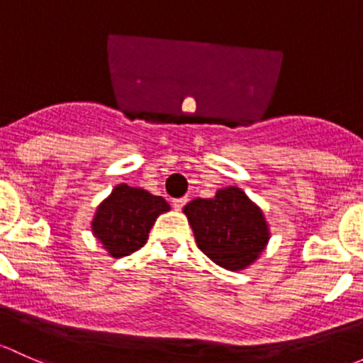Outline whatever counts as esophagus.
<instances>
[{"mask_svg":"<svg viewBox=\"0 0 363 363\" xmlns=\"http://www.w3.org/2000/svg\"><path fill=\"white\" fill-rule=\"evenodd\" d=\"M186 201H189V199H186V197H180V199H174L173 201V208L180 211V209L186 204Z\"/></svg>","mask_w":363,"mask_h":363,"instance_id":"esophagus-1","label":"esophagus"}]
</instances>
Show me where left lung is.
Instances as JSON below:
<instances>
[{
  "mask_svg": "<svg viewBox=\"0 0 363 363\" xmlns=\"http://www.w3.org/2000/svg\"><path fill=\"white\" fill-rule=\"evenodd\" d=\"M183 213L201 252L229 271L252 265L269 241L262 209L238 186L216 190L211 199L197 197L183 208Z\"/></svg>",
  "mask_w": 363,
  "mask_h": 363,
  "instance_id": "obj_1",
  "label": "left lung"
}]
</instances>
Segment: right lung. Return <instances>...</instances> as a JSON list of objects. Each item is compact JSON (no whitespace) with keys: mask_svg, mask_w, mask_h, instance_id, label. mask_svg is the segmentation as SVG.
Returning a JSON list of instances; mask_svg holds the SVG:
<instances>
[{"mask_svg":"<svg viewBox=\"0 0 363 363\" xmlns=\"http://www.w3.org/2000/svg\"><path fill=\"white\" fill-rule=\"evenodd\" d=\"M166 211L169 204L160 196L121 183L96 209L92 234L111 257L121 259L147 242L157 216Z\"/></svg>","mask_w":363,"mask_h":363,"instance_id":"right-lung-1","label":"right lung"}]
</instances>
